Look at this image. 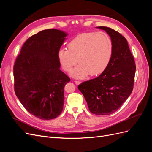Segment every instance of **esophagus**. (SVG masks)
Returning <instances> with one entry per match:
<instances>
[{"label": "esophagus", "instance_id": "34e87169", "mask_svg": "<svg viewBox=\"0 0 152 152\" xmlns=\"http://www.w3.org/2000/svg\"><path fill=\"white\" fill-rule=\"evenodd\" d=\"M75 84H77V85H79V84L81 83V82H80V81H79V80H75Z\"/></svg>", "mask_w": 152, "mask_h": 152}]
</instances>
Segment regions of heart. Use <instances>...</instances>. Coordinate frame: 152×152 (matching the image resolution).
Listing matches in <instances>:
<instances>
[{
  "label": "heart",
  "instance_id": "1",
  "mask_svg": "<svg viewBox=\"0 0 152 152\" xmlns=\"http://www.w3.org/2000/svg\"><path fill=\"white\" fill-rule=\"evenodd\" d=\"M68 50L60 49L57 58L62 69L72 72L77 79H84L89 74L98 75L103 73L111 61L113 53V41L104 31H87L77 35L68 44Z\"/></svg>",
  "mask_w": 152,
  "mask_h": 152
}]
</instances>
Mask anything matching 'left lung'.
<instances>
[{"label": "left lung", "instance_id": "8db88e82", "mask_svg": "<svg viewBox=\"0 0 152 152\" xmlns=\"http://www.w3.org/2000/svg\"><path fill=\"white\" fill-rule=\"evenodd\" d=\"M97 28L105 30L113 41L111 61L99 77L82 82L78 89L84 95L91 113L107 115L118 110L131 94L136 65L124 36L109 27Z\"/></svg>", "mask_w": 152, "mask_h": 152}]
</instances>
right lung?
I'll return each instance as SVG.
<instances>
[{
    "label": "right lung",
    "mask_w": 152,
    "mask_h": 152,
    "mask_svg": "<svg viewBox=\"0 0 152 152\" xmlns=\"http://www.w3.org/2000/svg\"><path fill=\"white\" fill-rule=\"evenodd\" d=\"M66 36L56 29L32 35L14 65L16 96L27 111L42 120L57 117L63 108L64 87L70 79L59 69L57 54Z\"/></svg>",
    "instance_id": "obj_1"
}]
</instances>
